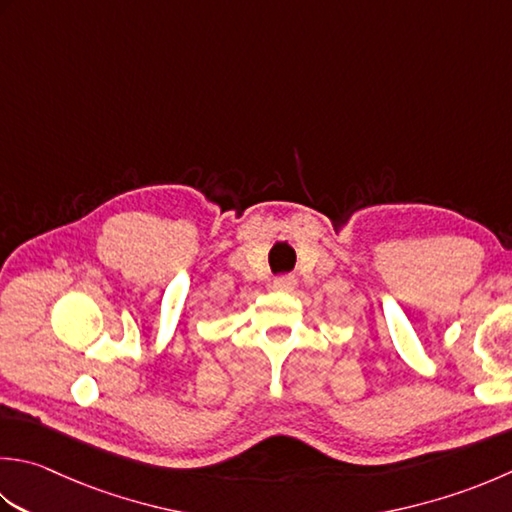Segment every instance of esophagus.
<instances>
[{
  "label": "esophagus",
  "mask_w": 512,
  "mask_h": 512,
  "mask_svg": "<svg viewBox=\"0 0 512 512\" xmlns=\"http://www.w3.org/2000/svg\"><path fill=\"white\" fill-rule=\"evenodd\" d=\"M297 286V279L293 275H284V277H277L273 282V288L277 290H293Z\"/></svg>",
  "instance_id": "obj_1"
}]
</instances>
